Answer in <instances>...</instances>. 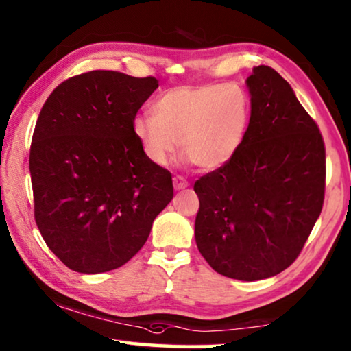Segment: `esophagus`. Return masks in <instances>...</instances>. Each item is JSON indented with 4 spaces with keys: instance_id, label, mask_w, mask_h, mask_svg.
<instances>
[{
    "instance_id": "esophagus-1",
    "label": "esophagus",
    "mask_w": 351,
    "mask_h": 351,
    "mask_svg": "<svg viewBox=\"0 0 351 351\" xmlns=\"http://www.w3.org/2000/svg\"><path fill=\"white\" fill-rule=\"evenodd\" d=\"M173 187H175V190H182V189L189 187V182L184 180L182 176H175L173 178Z\"/></svg>"
}]
</instances>
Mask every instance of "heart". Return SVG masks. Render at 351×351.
Segmentation results:
<instances>
[{"label": "heart", "instance_id": "obj_1", "mask_svg": "<svg viewBox=\"0 0 351 351\" xmlns=\"http://www.w3.org/2000/svg\"><path fill=\"white\" fill-rule=\"evenodd\" d=\"M251 104L235 83H206L165 91L152 106V114L133 121V134L144 156L165 165L178 145L184 161L212 171L228 164L245 139Z\"/></svg>", "mask_w": 351, "mask_h": 351}]
</instances>
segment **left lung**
<instances>
[{
	"label": "left lung",
	"instance_id": "obj_1",
	"mask_svg": "<svg viewBox=\"0 0 351 351\" xmlns=\"http://www.w3.org/2000/svg\"><path fill=\"white\" fill-rule=\"evenodd\" d=\"M251 119L230 161L195 182V240L218 274L254 282L287 269L322 212L325 145L276 69H252Z\"/></svg>",
	"mask_w": 351,
	"mask_h": 351
}]
</instances>
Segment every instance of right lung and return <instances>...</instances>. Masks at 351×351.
Wrapping results in <instances>:
<instances>
[{"mask_svg": "<svg viewBox=\"0 0 351 351\" xmlns=\"http://www.w3.org/2000/svg\"><path fill=\"white\" fill-rule=\"evenodd\" d=\"M158 86L90 71L62 82L40 111L29 154L35 223L69 269L121 268L173 198L170 171L148 161L132 128Z\"/></svg>", "mask_w": 351, "mask_h": 351, "instance_id": "add662e5", "label": "right lung"}]
</instances>
